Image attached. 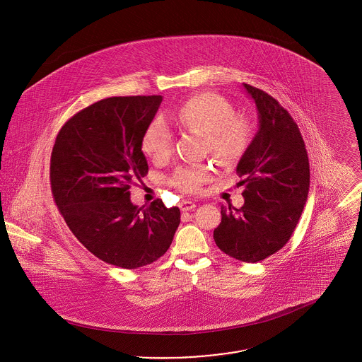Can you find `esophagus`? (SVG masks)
<instances>
[{"label":"esophagus","instance_id":"1","mask_svg":"<svg viewBox=\"0 0 362 362\" xmlns=\"http://www.w3.org/2000/svg\"><path fill=\"white\" fill-rule=\"evenodd\" d=\"M195 202H191V201H187V199H183L180 204H179V207H180V210H183V211H187V210H192V209H195Z\"/></svg>","mask_w":362,"mask_h":362}]
</instances>
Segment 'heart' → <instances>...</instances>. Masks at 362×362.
I'll list each match as a JSON object with an SVG mask.
<instances>
[{
	"instance_id": "1",
	"label": "heart",
	"mask_w": 362,
	"mask_h": 362,
	"mask_svg": "<svg viewBox=\"0 0 362 362\" xmlns=\"http://www.w3.org/2000/svg\"><path fill=\"white\" fill-rule=\"evenodd\" d=\"M173 117L180 126L197 130L206 137L210 153L221 164H230L240 158L251 141L248 123L235 118V110L224 98L214 93H201L182 104ZM142 151L156 161L168 158L173 148L170 126L157 117L151 122L142 136ZM207 165L179 167L171 177V183L183 192H198L210 179Z\"/></svg>"
}]
</instances>
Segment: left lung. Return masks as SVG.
<instances>
[{
    "label": "left lung",
    "mask_w": 362,
    "mask_h": 362,
    "mask_svg": "<svg viewBox=\"0 0 362 362\" xmlns=\"http://www.w3.org/2000/svg\"><path fill=\"white\" fill-rule=\"evenodd\" d=\"M258 111L257 134L236 171L244 205L221 206L217 247L232 258L255 263L279 251L292 236L310 189V161L291 114L273 96L243 84Z\"/></svg>",
    "instance_id": "left-lung-1"
}]
</instances>
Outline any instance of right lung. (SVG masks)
Here are the masks:
<instances>
[{"mask_svg": "<svg viewBox=\"0 0 362 362\" xmlns=\"http://www.w3.org/2000/svg\"><path fill=\"white\" fill-rule=\"evenodd\" d=\"M163 96H115L86 107L59 130L50 160L54 201L71 233L96 258L138 269L163 257L179 207H138L130 185L148 173L142 136Z\"/></svg>", "mask_w": 362, "mask_h": 362, "instance_id": "obj_1", "label": "right lung"}]
</instances>
